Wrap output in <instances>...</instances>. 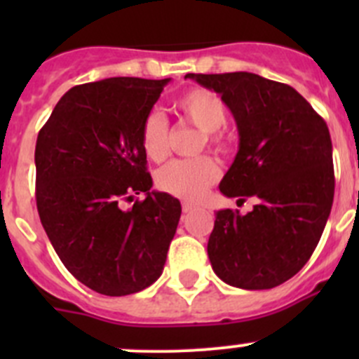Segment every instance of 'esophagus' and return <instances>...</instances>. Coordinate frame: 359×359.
<instances>
[{"instance_id":"esophagus-1","label":"esophagus","mask_w":359,"mask_h":359,"mask_svg":"<svg viewBox=\"0 0 359 359\" xmlns=\"http://www.w3.org/2000/svg\"><path fill=\"white\" fill-rule=\"evenodd\" d=\"M194 210H196V206L191 205V203H182V212L184 213H191V212H194Z\"/></svg>"}]
</instances>
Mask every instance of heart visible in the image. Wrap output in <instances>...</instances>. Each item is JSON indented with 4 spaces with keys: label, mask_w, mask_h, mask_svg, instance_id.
Instances as JSON below:
<instances>
[{
    "label": "heart",
    "mask_w": 359,
    "mask_h": 359,
    "mask_svg": "<svg viewBox=\"0 0 359 359\" xmlns=\"http://www.w3.org/2000/svg\"><path fill=\"white\" fill-rule=\"evenodd\" d=\"M179 111L205 132L208 146L226 149V139L219 132L227 121V109L217 93L205 88L186 92L177 100ZM140 142L144 153L154 161H161L168 153V121L159 111H151L144 118L140 128ZM220 168L210 156L196 159H175L163 166L156 175L159 189L166 194L186 201H198L205 196L206 189L219 179Z\"/></svg>",
    "instance_id": "obj_1"
}]
</instances>
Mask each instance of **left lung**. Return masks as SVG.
Segmentation results:
<instances>
[{"mask_svg": "<svg viewBox=\"0 0 359 359\" xmlns=\"http://www.w3.org/2000/svg\"><path fill=\"white\" fill-rule=\"evenodd\" d=\"M186 78L219 93L236 121L240 147L220 193L259 200L247 215L215 213L213 273L243 290L278 287L306 266L330 215L335 177L327 123L290 85L253 72Z\"/></svg>", "mask_w": 359, "mask_h": 359, "instance_id": "1", "label": "left lung"}]
</instances>
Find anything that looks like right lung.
<instances>
[{"label": "right lung", "mask_w": 359, "mask_h": 359, "mask_svg": "<svg viewBox=\"0 0 359 359\" xmlns=\"http://www.w3.org/2000/svg\"><path fill=\"white\" fill-rule=\"evenodd\" d=\"M165 79L107 78L72 86L38 133L36 205L69 273L109 297L137 293L161 276L180 201L151 191L142 121ZM147 198L130 209L123 201Z\"/></svg>", "instance_id": "right-lung-1"}]
</instances>
